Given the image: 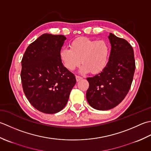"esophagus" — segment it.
I'll return each instance as SVG.
<instances>
[{
  "mask_svg": "<svg viewBox=\"0 0 151 151\" xmlns=\"http://www.w3.org/2000/svg\"><path fill=\"white\" fill-rule=\"evenodd\" d=\"M76 81H79L80 80L82 79L81 77L78 76H76Z\"/></svg>",
  "mask_w": 151,
  "mask_h": 151,
  "instance_id": "1",
  "label": "esophagus"
}]
</instances>
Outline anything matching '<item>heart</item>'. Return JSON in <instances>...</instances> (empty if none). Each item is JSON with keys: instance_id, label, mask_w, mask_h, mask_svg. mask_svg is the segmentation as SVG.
<instances>
[{"instance_id": "1", "label": "heart", "mask_w": 151, "mask_h": 151, "mask_svg": "<svg viewBox=\"0 0 151 151\" xmlns=\"http://www.w3.org/2000/svg\"><path fill=\"white\" fill-rule=\"evenodd\" d=\"M109 51V46L105 41L81 37L73 40L70 44V49H61L59 57L64 66L70 71L82 63L83 66L80 72H90L92 74H98L107 65Z\"/></svg>"}]
</instances>
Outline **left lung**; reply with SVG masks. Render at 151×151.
<instances>
[{
	"label": "left lung",
	"instance_id": "obj_1",
	"mask_svg": "<svg viewBox=\"0 0 151 151\" xmlns=\"http://www.w3.org/2000/svg\"><path fill=\"white\" fill-rule=\"evenodd\" d=\"M109 61L103 72L87 78L89 87L86 93L88 103L94 109L109 110L118 106L130 90L136 69L131 45L112 33Z\"/></svg>",
	"mask_w": 151,
	"mask_h": 151
}]
</instances>
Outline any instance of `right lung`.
<instances>
[{"instance_id":"1","label":"right lung","mask_w":151,"mask_h":151,"mask_svg":"<svg viewBox=\"0 0 151 151\" xmlns=\"http://www.w3.org/2000/svg\"><path fill=\"white\" fill-rule=\"evenodd\" d=\"M66 39L63 35L44 34L28 46L21 60L24 93L42 113L53 114L62 110L76 83L74 75L60 59Z\"/></svg>"}]
</instances>
